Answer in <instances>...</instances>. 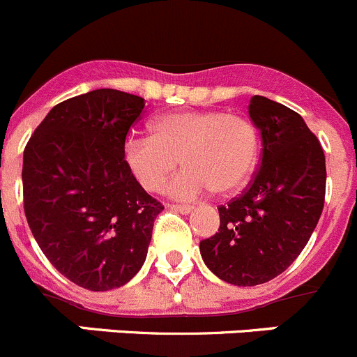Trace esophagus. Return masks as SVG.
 Segmentation results:
<instances>
[{"label": "esophagus", "mask_w": 357, "mask_h": 357, "mask_svg": "<svg viewBox=\"0 0 357 357\" xmlns=\"http://www.w3.org/2000/svg\"><path fill=\"white\" fill-rule=\"evenodd\" d=\"M170 208L175 211H180V213H190L192 211L190 204H170Z\"/></svg>", "instance_id": "esophagus-1"}]
</instances>
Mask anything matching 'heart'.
Segmentation results:
<instances>
[{
    "mask_svg": "<svg viewBox=\"0 0 357 357\" xmlns=\"http://www.w3.org/2000/svg\"><path fill=\"white\" fill-rule=\"evenodd\" d=\"M153 137H130L125 163L137 182L156 192L177 170H185L168 185L174 197L192 199L213 189L231 194L248 182L259 160L255 125L241 114L224 111H178L158 116Z\"/></svg>",
    "mask_w": 357,
    "mask_h": 357,
    "instance_id": "1",
    "label": "heart"
}]
</instances>
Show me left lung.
<instances>
[{
  "label": "left lung",
  "mask_w": 357,
  "mask_h": 357,
  "mask_svg": "<svg viewBox=\"0 0 357 357\" xmlns=\"http://www.w3.org/2000/svg\"><path fill=\"white\" fill-rule=\"evenodd\" d=\"M248 114L262 137V161L239 197L218 206L220 227L199 243L208 269L236 287H255L294 264L324 206L326 165L298 112L253 95Z\"/></svg>",
  "instance_id": "left-lung-1"
}]
</instances>
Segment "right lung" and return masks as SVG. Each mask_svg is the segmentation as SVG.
<instances>
[{"label":"right lung","instance_id":"right-lung-1","mask_svg":"<svg viewBox=\"0 0 357 357\" xmlns=\"http://www.w3.org/2000/svg\"><path fill=\"white\" fill-rule=\"evenodd\" d=\"M146 100L100 88L55 105L24 149V211L52 266L77 287L107 291L144 266L163 204L125 163Z\"/></svg>","mask_w":357,"mask_h":357}]
</instances>
